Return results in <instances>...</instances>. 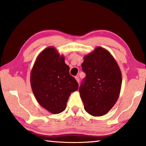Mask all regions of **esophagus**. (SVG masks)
Wrapping results in <instances>:
<instances>
[{
	"mask_svg": "<svg viewBox=\"0 0 146 146\" xmlns=\"http://www.w3.org/2000/svg\"><path fill=\"white\" fill-rule=\"evenodd\" d=\"M75 79H76V80L77 81L78 83L80 82V78H79L78 76H75Z\"/></svg>",
	"mask_w": 146,
	"mask_h": 146,
	"instance_id": "1",
	"label": "esophagus"
}]
</instances>
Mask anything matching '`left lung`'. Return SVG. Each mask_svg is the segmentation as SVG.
<instances>
[{
  "instance_id": "8db88e82",
  "label": "left lung",
  "mask_w": 146,
  "mask_h": 146,
  "mask_svg": "<svg viewBox=\"0 0 146 146\" xmlns=\"http://www.w3.org/2000/svg\"><path fill=\"white\" fill-rule=\"evenodd\" d=\"M82 69L86 77L79 92L84 110L95 117L104 115L119 97L122 85L119 66L108 51L97 47L84 57Z\"/></svg>"
}]
</instances>
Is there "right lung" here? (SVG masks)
Returning a JSON list of instances; mask_svg holds the SVG:
<instances>
[{
  "mask_svg": "<svg viewBox=\"0 0 146 146\" xmlns=\"http://www.w3.org/2000/svg\"><path fill=\"white\" fill-rule=\"evenodd\" d=\"M70 67L54 47H48L39 54L32 69L30 82L36 100L53 114L65 110L71 93L78 90L75 78L70 75Z\"/></svg>",
  "mask_w": 146,
  "mask_h": 146,
  "instance_id": "obj_1",
  "label": "right lung"
}]
</instances>
